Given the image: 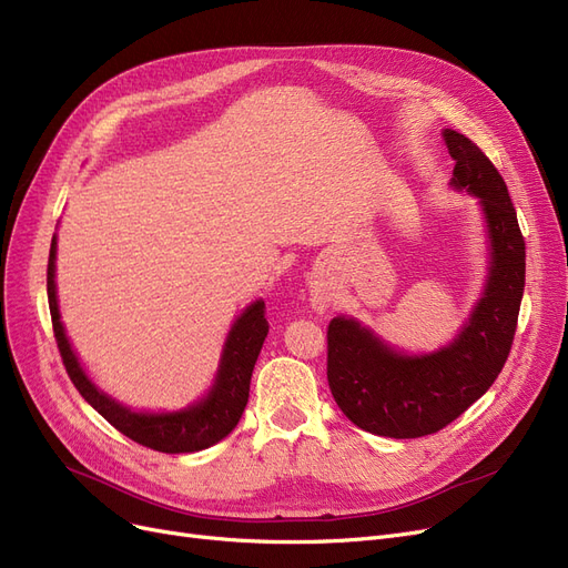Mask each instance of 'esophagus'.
<instances>
[{
    "label": "esophagus",
    "instance_id": "34e87169",
    "mask_svg": "<svg viewBox=\"0 0 568 568\" xmlns=\"http://www.w3.org/2000/svg\"><path fill=\"white\" fill-rule=\"evenodd\" d=\"M327 304H329V297L325 295V292H321V295H316V297H313V306H316V308H327Z\"/></svg>",
    "mask_w": 568,
    "mask_h": 568
}]
</instances>
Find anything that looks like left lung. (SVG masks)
<instances>
[{
  "label": "left lung",
  "instance_id": "1",
  "mask_svg": "<svg viewBox=\"0 0 568 568\" xmlns=\"http://www.w3.org/2000/svg\"><path fill=\"white\" fill-rule=\"evenodd\" d=\"M456 189L485 207L491 239V271L485 297L454 344L426 355L384 346L351 318L327 327V382L339 409L374 435L424 437L449 426L489 390L506 365L524 295L527 250L508 186L479 146L445 131Z\"/></svg>",
  "mask_w": 568,
  "mask_h": 568
}]
</instances>
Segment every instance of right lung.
I'll list each match as a JSON object with an SVG mask.
<instances>
[{
  "label": "right lung",
  "instance_id": "right-lung-1",
  "mask_svg": "<svg viewBox=\"0 0 568 568\" xmlns=\"http://www.w3.org/2000/svg\"><path fill=\"white\" fill-rule=\"evenodd\" d=\"M55 236L51 241L49 252V266H47V290H49V308H51V323L55 344L60 351L62 365H65L74 388L83 395L98 414H102L108 422L131 437L133 443L150 447L163 454H186V452H201L210 445L220 443L241 422V414L247 405L250 395V376L255 369L257 355L268 334V321L264 318V302H255L243 311V316L234 323L229 332V339L224 344L222 363L215 386L203 397L201 403L184 407L180 412H131L129 407H121L112 397L100 393L89 376L79 367L77 355L70 348L65 337V329L60 323L58 300H55Z\"/></svg>",
  "mask_w": 568,
  "mask_h": 568
}]
</instances>
